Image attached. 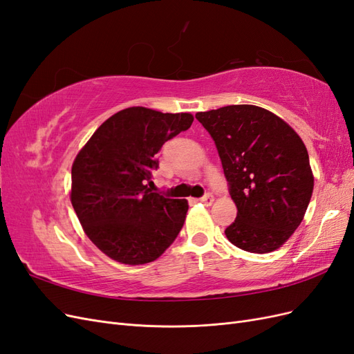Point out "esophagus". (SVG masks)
Instances as JSON below:
<instances>
[{"label":"esophagus","instance_id":"esophagus-1","mask_svg":"<svg viewBox=\"0 0 354 354\" xmlns=\"http://www.w3.org/2000/svg\"><path fill=\"white\" fill-rule=\"evenodd\" d=\"M199 202L205 203V205H211V203L214 202V195H212V194H207V195H203V196L199 199Z\"/></svg>","mask_w":354,"mask_h":354}]
</instances>
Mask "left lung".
<instances>
[{"label": "left lung", "mask_w": 354, "mask_h": 354, "mask_svg": "<svg viewBox=\"0 0 354 354\" xmlns=\"http://www.w3.org/2000/svg\"><path fill=\"white\" fill-rule=\"evenodd\" d=\"M221 159L238 216L224 230L238 248L266 254L303 221L313 192L307 149L279 116L252 104L198 112Z\"/></svg>", "instance_id": "obj_1"}]
</instances>
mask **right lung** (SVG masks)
<instances>
[{
	"label": "right lung",
	"instance_id": "add662e5",
	"mask_svg": "<svg viewBox=\"0 0 354 354\" xmlns=\"http://www.w3.org/2000/svg\"><path fill=\"white\" fill-rule=\"evenodd\" d=\"M192 122L190 113L128 108L106 120L75 158L72 207L91 242L112 260L151 263L183 227L187 201L147 186L160 147Z\"/></svg>",
	"mask_w": 354,
	"mask_h": 354
}]
</instances>
